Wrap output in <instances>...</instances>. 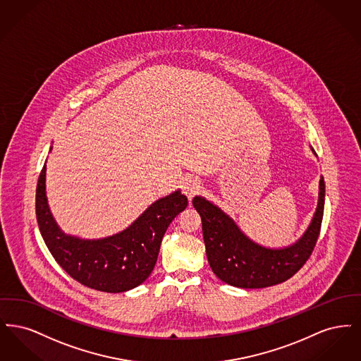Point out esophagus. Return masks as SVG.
Returning <instances> with one entry per match:
<instances>
[{
    "instance_id": "obj_1",
    "label": "esophagus",
    "mask_w": 361,
    "mask_h": 361,
    "mask_svg": "<svg viewBox=\"0 0 361 361\" xmlns=\"http://www.w3.org/2000/svg\"><path fill=\"white\" fill-rule=\"evenodd\" d=\"M200 188H202L200 181L196 177H188L183 183V190L189 200H192V197L200 192Z\"/></svg>"
}]
</instances>
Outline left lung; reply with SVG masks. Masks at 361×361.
<instances>
[{
	"mask_svg": "<svg viewBox=\"0 0 361 361\" xmlns=\"http://www.w3.org/2000/svg\"><path fill=\"white\" fill-rule=\"evenodd\" d=\"M192 203L202 218L212 272L233 287L265 288L288 280L312 253L324 216L325 181L321 176L318 204L309 227L299 240L284 247H267L249 238L230 215L203 196H195Z\"/></svg>",
	"mask_w": 361,
	"mask_h": 361,
	"instance_id": "8db88e82",
	"label": "left lung"
}]
</instances>
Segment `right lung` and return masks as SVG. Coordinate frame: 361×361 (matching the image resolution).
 Wrapping results in <instances>:
<instances>
[{
  "label": "right lung",
  "instance_id": "1",
  "mask_svg": "<svg viewBox=\"0 0 361 361\" xmlns=\"http://www.w3.org/2000/svg\"><path fill=\"white\" fill-rule=\"evenodd\" d=\"M187 206V196L177 189L155 200L123 231L86 240L66 234L54 219L46 195V164L36 187V219L52 257L78 283L111 293L133 290L150 276L166 228Z\"/></svg>",
  "mask_w": 361,
  "mask_h": 361
}]
</instances>
